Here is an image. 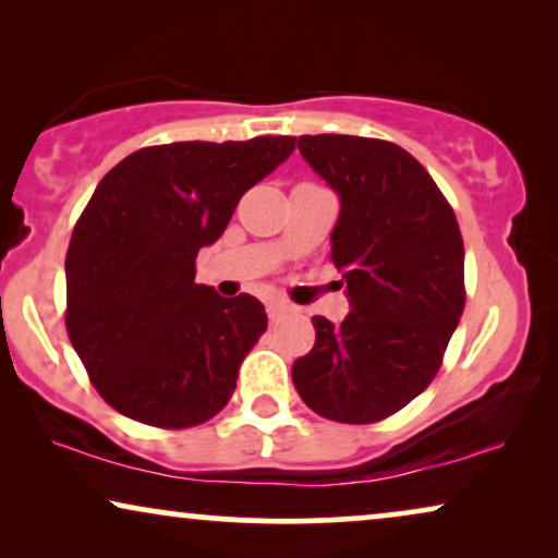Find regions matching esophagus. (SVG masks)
I'll return each mask as SVG.
<instances>
[{"instance_id":"34e87169","label":"esophagus","mask_w":558,"mask_h":558,"mask_svg":"<svg viewBox=\"0 0 558 558\" xmlns=\"http://www.w3.org/2000/svg\"><path fill=\"white\" fill-rule=\"evenodd\" d=\"M289 310H292V307H289V304L281 302V300H269V302H266V315H269L271 323H277V319L284 317Z\"/></svg>"}]
</instances>
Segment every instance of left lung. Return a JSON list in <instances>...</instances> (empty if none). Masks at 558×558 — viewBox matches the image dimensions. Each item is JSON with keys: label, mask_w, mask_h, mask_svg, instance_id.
<instances>
[{"label": "left lung", "mask_w": 558, "mask_h": 558, "mask_svg": "<svg viewBox=\"0 0 558 558\" xmlns=\"http://www.w3.org/2000/svg\"><path fill=\"white\" fill-rule=\"evenodd\" d=\"M296 147L340 197L330 241L350 315L338 327L312 317L315 348L294 361V388L332 422H380L432 384L460 323V226L432 174L399 144L307 134Z\"/></svg>", "instance_id": "obj_1"}]
</instances>
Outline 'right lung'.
<instances>
[{
	"instance_id": "right-lung-1",
	"label": "right lung",
	"mask_w": 558,
	"mask_h": 558,
	"mask_svg": "<svg viewBox=\"0 0 558 558\" xmlns=\"http://www.w3.org/2000/svg\"><path fill=\"white\" fill-rule=\"evenodd\" d=\"M294 136L144 147L98 182L65 256V327L101 399L134 422L187 429L231 399L266 330L264 304L195 284V258Z\"/></svg>"
}]
</instances>
